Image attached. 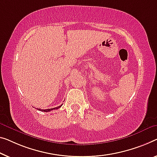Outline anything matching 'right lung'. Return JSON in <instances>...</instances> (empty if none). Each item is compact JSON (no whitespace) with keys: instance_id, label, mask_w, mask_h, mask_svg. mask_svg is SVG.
Here are the masks:
<instances>
[{"instance_id":"obj_1","label":"right lung","mask_w":157,"mask_h":157,"mask_svg":"<svg viewBox=\"0 0 157 157\" xmlns=\"http://www.w3.org/2000/svg\"><path fill=\"white\" fill-rule=\"evenodd\" d=\"M62 105H60V106H59V107H57L52 108V109H39V110H40V111H42V112H50V111H52V110H53V109H58V108L62 107Z\"/></svg>"}]
</instances>
